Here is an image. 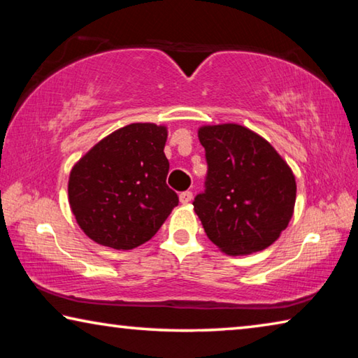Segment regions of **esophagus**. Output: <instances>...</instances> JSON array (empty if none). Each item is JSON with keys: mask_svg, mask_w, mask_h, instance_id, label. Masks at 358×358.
<instances>
[{"mask_svg": "<svg viewBox=\"0 0 358 358\" xmlns=\"http://www.w3.org/2000/svg\"><path fill=\"white\" fill-rule=\"evenodd\" d=\"M192 201V192L191 191H185L180 194V202L181 203H189Z\"/></svg>", "mask_w": 358, "mask_h": 358, "instance_id": "obj_1", "label": "esophagus"}]
</instances>
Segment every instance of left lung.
Segmentation results:
<instances>
[{"label":"left lung","instance_id":"8db88e82","mask_svg":"<svg viewBox=\"0 0 358 358\" xmlns=\"http://www.w3.org/2000/svg\"><path fill=\"white\" fill-rule=\"evenodd\" d=\"M205 191L194 211L207 237L230 256L262 251L280 238L294 215L295 177L271 145L245 126H202Z\"/></svg>","mask_w":358,"mask_h":358}]
</instances>
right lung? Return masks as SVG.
Here are the masks:
<instances>
[{"instance_id": "obj_1", "label": "right lung", "mask_w": 358, "mask_h": 358, "mask_svg": "<svg viewBox=\"0 0 358 358\" xmlns=\"http://www.w3.org/2000/svg\"><path fill=\"white\" fill-rule=\"evenodd\" d=\"M166 126L132 123L102 138L69 175V205L96 243L132 250L159 230L177 192L167 186Z\"/></svg>"}]
</instances>
